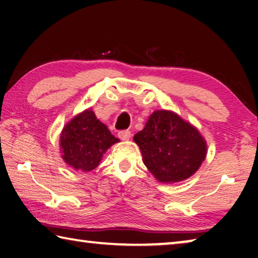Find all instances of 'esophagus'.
<instances>
[{
	"label": "esophagus",
	"instance_id": "34e87169",
	"mask_svg": "<svg viewBox=\"0 0 258 258\" xmlns=\"http://www.w3.org/2000/svg\"><path fill=\"white\" fill-rule=\"evenodd\" d=\"M132 134H131L130 131H120L118 133V138L121 140V141H126V140H130Z\"/></svg>",
	"mask_w": 258,
	"mask_h": 258
}]
</instances>
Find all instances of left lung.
I'll return each instance as SVG.
<instances>
[{
    "instance_id": "1",
    "label": "left lung",
    "mask_w": 258,
    "mask_h": 258,
    "mask_svg": "<svg viewBox=\"0 0 258 258\" xmlns=\"http://www.w3.org/2000/svg\"><path fill=\"white\" fill-rule=\"evenodd\" d=\"M133 139L141 150L143 164L161 183L189 178L207 155V143L198 128L165 109L152 112Z\"/></svg>"
}]
</instances>
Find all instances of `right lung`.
Segmentation results:
<instances>
[{
    "instance_id": "right-lung-1",
    "label": "right lung",
    "mask_w": 258,
    "mask_h": 258,
    "mask_svg": "<svg viewBox=\"0 0 258 258\" xmlns=\"http://www.w3.org/2000/svg\"><path fill=\"white\" fill-rule=\"evenodd\" d=\"M119 142L95 116L92 109L74 116L60 133L61 158L69 167L81 172H91L98 167L109 148Z\"/></svg>"
}]
</instances>
